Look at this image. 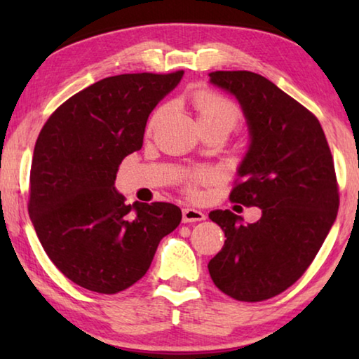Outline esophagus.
Wrapping results in <instances>:
<instances>
[{
  "instance_id": "1",
  "label": "esophagus",
  "mask_w": 359,
  "mask_h": 359,
  "mask_svg": "<svg viewBox=\"0 0 359 359\" xmlns=\"http://www.w3.org/2000/svg\"><path fill=\"white\" fill-rule=\"evenodd\" d=\"M182 217H184V223H193V222H203L205 220V214L203 210L194 208H185L182 210Z\"/></svg>"
}]
</instances>
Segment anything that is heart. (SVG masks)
Wrapping results in <instances>:
<instances>
[{
	"label": "heart",
	"instance_id": "heart-1",
	"mask_svg": "<svg viewBox=\"0 0 359 359\" xmlns=\"http://www.w3.org/2000/svg\"><path fill=\"white\" fill-rule=\"evenodd\" d=\"M193 106L196 109L198 123L201 128L204 126H223L229 131L236 128L241 120V111L234 102L226 98H222L212 92H198L193 96ZM163 109H158L150 120V128H154L156 121L160 120ZM208 174L193 175V180H205Z\"/></svg>",
	"mask_w": 359,
	"mask_h": 359
}]
</instances>
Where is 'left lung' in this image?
I'll list each match as a JSON object with an SVG mask.
<instances>
[{
  "label": "left lung",
  "mask_w": 359,
  "mask_h": 359,
  "mask_svg": "<svg viewBox=\"0 0 359 359\" xmlns=\"http://www.w3.org/2000/svg\"><path fill=\"white\" fill-rule=\"evenodd\" d=\"M209 76L214 87L238 100L248 130L241 182L229 198L261 209L255 223L229 210L210 212L226 241L209 261V274L234 299L264 301L306 272L336 222L334 161L315 115L269 79L250 71Z\"/></svg>",
  "instance_id": "obj_1"
}]
</instances>
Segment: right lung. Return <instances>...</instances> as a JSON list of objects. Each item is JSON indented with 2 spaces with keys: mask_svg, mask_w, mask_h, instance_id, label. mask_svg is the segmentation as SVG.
<instances>
[{
  "mask_svg": "<svg viewBox=\"0 0 359 359\" xmlns=\"http://www.w3.org/2000/svg\"><path fill=\"white\" fill-rule=\"evenodd\" d=\"M182 77L184 71L106 77L60 106L39 133L29 218L47 257L79 287L102 294L130 288L179 226L177 205L125 204L115 177L121 160L142 147L150 112Z\"/></svg>",
  "mask_w": 359,
  "mask_h": 359,
  "instance_id": "obj_1",
  "label": "right lung"
}]
</instances>
